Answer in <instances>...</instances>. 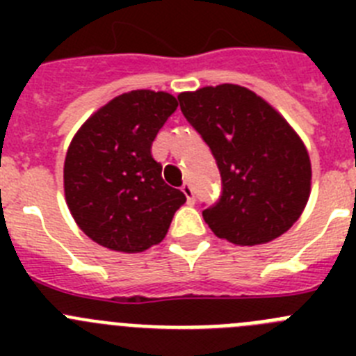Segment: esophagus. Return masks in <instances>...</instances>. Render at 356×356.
<instances>
[{
  "label": "esophagus",
  "mask_w": 356,
  "mask_h": 356,
  "mask_svg": "<svg viewBox=\"0 0 356 356\" xmlns=\"http://www.w3.org/2000/svg\"><path fill=\"white\" fill-rule=\"evenodd\" d=\"M181 193L185 194V196H187V203L188 205H194V191H193V185L188 184V181H185L184 185H181Z\"/></svg>",
  "instance_id": "obj_1"
}]
</instances>
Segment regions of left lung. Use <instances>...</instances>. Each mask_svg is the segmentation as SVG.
Listing matches in <instances>:
<instances>
[{
  "label": "left lung",
  "mask_w": 356,
  "mask_h": 356,
  "mask_svg": "<svg viewBox=\"0 0 356 356\" xmlns=\"http://www.w3.org/2000/svg\"><path fill=\"white\" fill-rule=\"evenodd\" d=\"M178 102L221 172V196L203 210L210 229L238 246L266 244L285 234L303 212L312 180L298 134L241 85L181 92Z\"/></svg>",
  "instance_id": "1"
}]
</instances>
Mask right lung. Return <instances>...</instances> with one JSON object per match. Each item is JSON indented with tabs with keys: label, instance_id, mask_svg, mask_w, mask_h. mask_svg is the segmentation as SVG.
Masks as SVG:
<instances>
[{
	"label": "right lung",
	"instance_id": "add662e5",
	"mask_svg": "<svg viewBox=\"0 0 356 356\" xmlns=\"http://www.w3.org/2000/svg\"><path fill=\"white\" fill-rule=\"evenodd\" d=\"M178 106L176 97L131 90L114 97L78 130L64 163L65 201L99 246L139 253L165 237L185 194L162 180L151 144Z\"/></svg>",
	"mask_w": 356,
	"mask_h": 356
}]
</instances>
